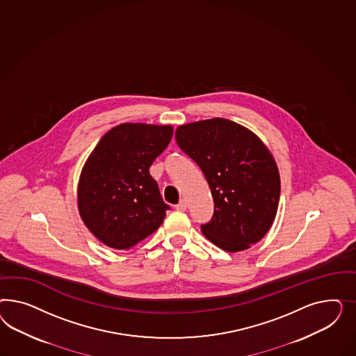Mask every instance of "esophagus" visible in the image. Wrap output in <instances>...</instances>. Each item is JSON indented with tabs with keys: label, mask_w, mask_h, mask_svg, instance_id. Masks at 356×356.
I'll return each mask as SVG.
<instances>
[{
	"label": "esophagus",
	"mask_w": 356,
	"mask_h": 356,
	"mask_svg": "<svg viewBox=\"0 0 356 356\" xmlns=\"http://www.w3.org/2000/svg\"><path fill=\"white\" fill-rule=\"evenodd\" d=\"M175 209H176L177 211H185V210H186V201L181 200L177 205H175Z\"/></svg>",
	"instance_id": "obj_1"
}]
</instances>
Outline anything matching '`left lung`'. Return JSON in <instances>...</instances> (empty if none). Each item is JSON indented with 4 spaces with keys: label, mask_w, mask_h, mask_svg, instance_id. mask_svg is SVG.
I'll list each match as a JSON object with an SVG mask.
<instances>
[{
    "label": "left lung",
    "mask_w": 356,
    "mask_h": 356,
    "mask_svg": "<svg viewBox=\"0 0 356 356\" xmlns=\"http://www.w3.org/2000/svg\"><path fill=\"white\" fill-rule=\"evenodd\" d=\"M175 137L205 175L214 198L204 235L227 252L256 244L280 204V172L266 146L250 130L219 118L179 127Z\"/></svg>",
    "instance_id": "8db88e82"
}]
</instances>
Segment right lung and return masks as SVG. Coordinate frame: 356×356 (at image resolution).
Instances as JSON below:
<instances>
[{"mask_svg":"<svg viewBox=\"0 0 356 356\" xmlns=\"http://www.w3.org/2000/svg\"><path fill=\"white\" fill-rule=\"evenodd\" d=\"M171 138L172 127L121 124L88 156L78 207L87 228L108 247L129 249L162 225L170 206L149 168Z\"/></svg>","mask_w":356,"mask_h":356,"instance_id":"1","label":"right lung"}]
</instances>
